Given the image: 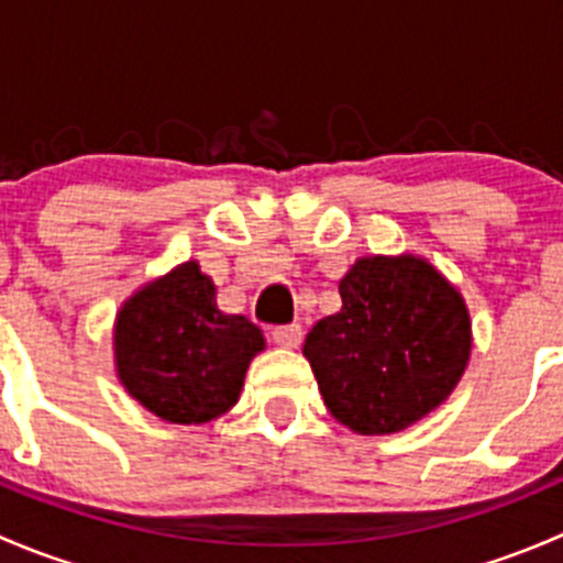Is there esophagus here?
Instances as JSON below:
<instances>
[{
	"label": "esophagus",
	"instance_id": "obj_1",
	"mask_svg": "<svg viewBox=\"0 0 563 563\" xmlns=\"http://www.w3.org/2000/svg\"><path fill=\"white\" fill-rule=\"evenodd\" d=\"M272 340H275L280 349H297L302 343V327L299 323H286V327L272 329Z\"/></svg>",
	"mask_w": 563,
	"mask_h": 563
}]
</instances>
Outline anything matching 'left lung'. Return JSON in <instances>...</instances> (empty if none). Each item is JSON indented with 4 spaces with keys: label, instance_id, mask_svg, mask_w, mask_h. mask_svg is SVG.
Returning <instances> with one entry per match:
<instances>
[{
    "label": "left lung",
    "instance_id": "8db88e82",
    "mask_svg": "<svg viewBox=\"0 0 563 563\" xmlns=\"http://www.w3.org/2000/svg\"><path fill=\"white\" fill-rule=\"evenodd\" d=\"M343 308L302 354L329 413L362 435L411 428L457 387L471 354L463 297L419 255H365L340 280Z\"/></svg>",
    "mask_w": 563,
    "mask_h": 563
}]
</instances>
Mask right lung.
I'll return each instance as SVG.
<instances>
[{
	"mask_svg": "<svg viewBox=\"0 0 563 563\" xmlns=\"http://www.w3.org/2000/svg\"><path fill=\"white\" fill-rule=\"evenodd\" d=\"M218 288L196 261L146 283L117 313L113 356L122 387L155 417L203 424L229 411L264 334L218 308Z\"/></svg>",
	"mask_w": 563,
	"mask_h": 563,
	"instance_id": "1",
	"label": "right lung"
}]
</instances>
